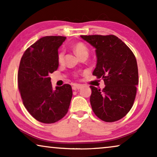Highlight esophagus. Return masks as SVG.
Returning a JSON list of instances; mask_svg holds the SVG:
<instances>
[{"label":"esophagus","mask_w":157,"mask_h":157,"mask_svg":"<svg viewBox=\"0 0 157 157\" xmlns=\"http://www.w3.org/2000/svg\"><path fill=\"white\" fill-rule=\"evenodd\" d=\"M81 86H81V84H77V83H75V84L73 85L72 89H73V90H78L81 89Z\"/></svg>","instance_id":"obj_1"}]
</instances>
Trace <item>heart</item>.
<instances>
[{
	"mask_svg": "<svg viewBox=\"0 0 157 157\" xmlns=\"http://www.w3.org/2000/svg\"><path fill=\"white\" fill-rule=\"evenodd\" d=\"M74 50L76 55L80 58L84 55H88V48L83 43H76L74 46ZM64 60V53L63 51H61L58 54V61L59 63H63Z\"/></svg>",
	"mask_w": 157,
	"mask_h": 157,
	"instance_id": "heart-1",
	"label": "heart"
}]
</instances>
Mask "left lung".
Listing matches in <instances>:
<instances>
[{
  "instance_id": "obj_1",
  "label": "left lung",
  "mask_w": 157,
  "mask_h": 157,
  "mask_svg": "<svg viewBox=\"0 0 157 157\" xmlns=\"http://www.w3.org/2000/svg\"><path fill=\"white\" fill-rule=\"evenodd\" d=\"M96 49L94 76L103 78L102 90L91 86L90 103L94 113L106 122L121 119L132 109L139 83L138 66L131 49L113 35L81 36Z\"/></svg>"
}]
</instances>
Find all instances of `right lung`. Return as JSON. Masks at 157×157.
I'll return each mask as SVG.
<instances>
[{
    "label": "right lung",
    "mask_w": 157,
    "mask_h": 157,
    "mask_svg": "<svg viewBox=\"0 0 157 157\" xmlns=\"http://www.w3.org/2000/svg\"><path fill=\"white\" fill-rule=\"evenodd\" d=\"M64 36H45L26 49L18 73V89L25 109L37 121L55 123L68 112L72 98L71 85L53 89L49 74L59 67L58 49Z\"/></svg>",
    "instance_id": "add662e5"
}]
</instances>
